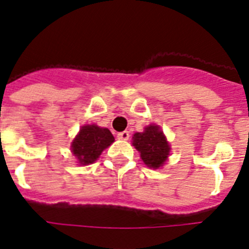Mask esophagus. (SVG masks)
<instances>
[{
	"instance_id": "obj_1",
	"label": "esophagus",
	"mask_w": 249,
	"mask_h": 249,
	"mask_svg": "<svg viewBox=\"0 0 249 249\" xmlns=\"http://www.w3.org/2000/svg\"><path fill=\"white\" fill-rule=\"evenodd\" d=\"M118 139H120V140H127L129 139V131H120V133H118Z\"/></svg>"
}]
</instances>
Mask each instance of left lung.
<instances>
[{
	"label": "left lung",
	"instance_id": "left-lung-1",
	"mask_svg": "<svg viewBox=\"0 0 249 249\" xmlns=\"http://www.w3.org/2000/svg\"><path fill=\"white\" fill-rule=\"evenodd\" d=\"M133 145L140 152L141 160L150 169L163 166L171 150L160 126L155 124L145 127L142 133L134 134Z\"/></svg>",
	"mask_w": 249,
	"mask_h": 249
}]
</instances>
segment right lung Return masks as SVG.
I'll return each mask as SVG.
<instances>
[{
  "label": "right lung",
  "instance_id": "right-lung-1",
  "mask_svg": "<svg viewBox=\"0 0 249 249\" xmlns=\"http://www.w3.org/2000/svg\"><path fill=\"white\" fill-rule=\"evenodd\" d=\"M114 142L110 130L95 124L84 125L71 142V152L80 165H89L97 161L103 150Z\"/></svg>",
  "mask_w": 249,
  "mask_h": 249
}]
</instances>
